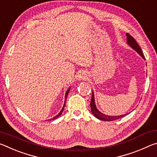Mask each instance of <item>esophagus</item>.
Here are the masks:
<instances>
[{"mask_svg":"<svg viewBox=\"0 0 157 157\" xmlns=\"http://www.w3.org/2000/svg\"><path fill=\"white\" fill-rule=\"evenodd\" d=\"M85 78H86V76L84 75V73H81V74H79V79H84Z\"/></svg>","mask_w":157,"mask_h":157,"instance_id":"obj_1","label":"esophagus"}]
</instances>
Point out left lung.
<instances>
[{
  "label": "left lung",
  "mask_w": 157,
  "mask_h": 157,
  "mask_svg": "<svg viewBox=\"0 0 157 157\" xmlns=\"http://www.w3.org/2000/svg\"><path fill=\"white\" fill-rule=\"evenodd\" d=\"M127 42L130 46H131L133 49H134L136 51L139 53V54L141 56L143 59H145V57L143 54L142 50L140 48V46H139V44H137V42L136 40L134 39V37H132L129 34L127 33ZM90 106H91V112L94 114V116L95 118H97L98 119H100L101 121H113L116 120H118V119L122 118V117H124V116L127 115L128 113L127 114H124V115H121V116H107L105 114H103L101 112H100L97 109L96 107H95V100H94V93H92V98H91V103H90Z\"/></svg>",
  "instance_id": "obj_1"
}]
</instances>
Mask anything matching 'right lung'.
Segmentation results:
<instances>
[{
	"label": "right lung",
	"instance_id": "1",
	"mask_svg": "<svg viewBox=\"0 0 157 157\" xmlns=\"http://www.w3.org/2000/svg\"><path fill=\"white\" fill-rule=\"evenodd\" d=\"M69 91H70V88H69L68 89V91H66V95H65V98H66H66H67V95H68V93H69ZM64 107H65V103H64V105H63V108L62 109V110H61V111L60 112L57 114V116H55L54 118H52V119H50V120H55V119H56L57 118H58V117H59V116H61L62 115V112H63V109H64Z\"/></svg>",
	"mask_w": 157,
	"mask_h": 157
}]
</instances>
